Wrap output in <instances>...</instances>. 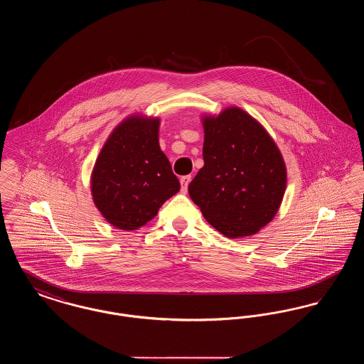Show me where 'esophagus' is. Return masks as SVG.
<instances>
[{
	"label": "esophagus",
	"mask_w": 364,
	"mask_h": 364,
	"mask_svg": "<svg viewBox=\"0 0 364 364\" xmlns=\"http://www.w3.org/2000/svg\"><path fill=\"white\" fill-rule=\"evenodd\" d=\"M190 183L191 176H183V177L180 178V184H181V191H183V192H186V191H187Z\"/></svg>",
	"instance_id": "1"
}]
</instances>
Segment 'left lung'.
I'll return each instance as SVG.
<instances>
[{
  "label": "left lung",
  "instance_id": "obj_1",
  "mask_svg": "<svg viewBox=\"0 0 364 364\" xmlns=\"http://www.w3.org/2000/svg\"><path fill=\"white\" fill-rule=\"evenodd\" d=\"M203 168L188 186L210 225L230 239L258 233L277 214L287 165L274 139L239 106L200 117Z\"/></svg>",
  "mask_w": 364,
  "mask_h": 364
}]
</instances>
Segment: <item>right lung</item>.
<instances>
[{
  "mask_svg": "<svg viewBox=\"0 0 364 364\" xmlns=\"http://www.w3.org/2000/svg\"><path fill=\"white\" fill-rule=\"evenodd\" d=\"M159 117L134 113L106 139L91 172L95 208L122 230L151 221L159 208L180 190L169 159L159 147Z\"/></svg>",
  "mask_w": 364,
  "mask_h": 364,
  "instance_id": "1",
  "label": "right lung"
}]
</instances>
